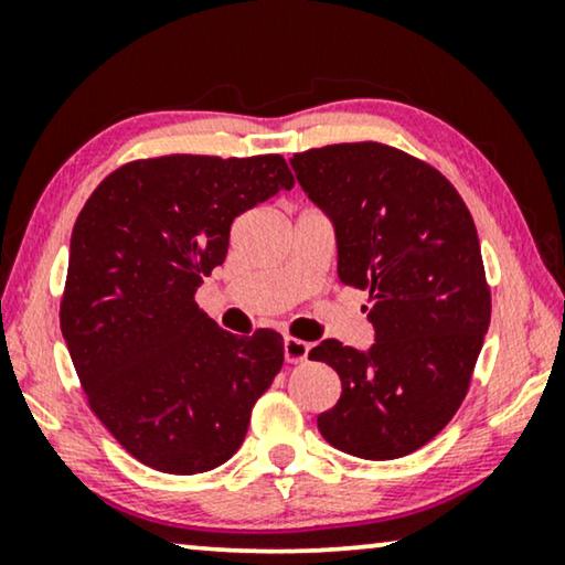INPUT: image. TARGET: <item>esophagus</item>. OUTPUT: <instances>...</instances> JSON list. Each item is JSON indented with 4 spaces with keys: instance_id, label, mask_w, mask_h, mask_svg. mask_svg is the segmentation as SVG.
<instances>
[{
    "instance_id": "1",
    "label": "esophagus",
    "mask_w": 565,
    "mask_h": 565,
    "mask_svg": "<svg viewBox=\"0 0 565 565\" xmlns=\"http://www.w3.org/2000/svg\"><path fill=\"white\" fill-rule=\"evenodd\" d=\"M282 352H285V362H290V365H296V362H306V358H308V344L300 342V339L285 337Z\"/></svg>"
}]
</instances>
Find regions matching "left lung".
I'll return each instance as SVG.
<instances>
[{
	"label": "left lung",
	"mask_w": 565,
	"mask_h": 565,
	"mask_svg": "<svg viewBox=\"0 0 565 565\" xmlns=\"http://www.w3.org/2000/svg\"><path fill=\"white\" fill-rule=\"evenodd\" d=\"M296 180L329 215L339 280L370 292V350L323 339L308 358L342 381L319 431L337 450L393 460L458 412L491 321L481 244L435 167L375 141L296 153Z\"/></svg>",
	"instance_id": "8db88e82"
}]
</instances>
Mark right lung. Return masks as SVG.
Masks as SVG:
<instances>
[{"label":"right lung","instance_id":"obj_1","mask_svg":"<svg viewBox=\"0 0 565 565\" xmlns=\"http://www.w3.org/2000/svg\"><path fill=\"white\" fill-rule=\"evenodd\" d=\"M292 184L277 153H172L115 169L84 203L61 334L92 412L143 466L205 473L242 447L282 337L228 334L195 292L226 259L236 215Z\"/></svg>","mask_w":565,"mask_h":565}]
</instances>
